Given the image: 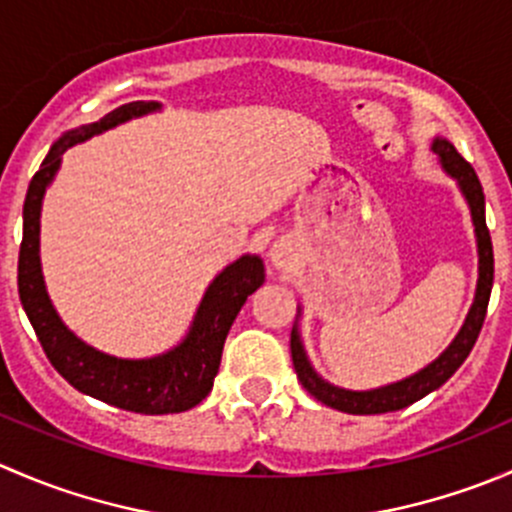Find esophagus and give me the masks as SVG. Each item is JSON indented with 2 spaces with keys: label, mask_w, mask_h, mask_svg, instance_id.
Masks as SVG:
<instances>
[{
  "label": "esophagus",
  "mask_w": 512,
  "mask_h": 512,
  "mask_svg": "<svg viewBox=\"0 0 512 512\" xmlns=\"http://www.w3.org/2000/svg\"><path fill=\"white\" fill-rule=\"evenodd\" d=\"M272 262H275V267H280V270H287V267L292 265V252H289V247L287 245L272 247Z\"/></svg>",
  "instance_id": "esophagus-1"
}]
</instances>
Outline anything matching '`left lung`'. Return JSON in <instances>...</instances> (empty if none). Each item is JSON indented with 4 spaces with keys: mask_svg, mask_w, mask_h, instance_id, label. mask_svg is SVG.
I'll return each instance as SVG.
<instances>
[{
    "mask_svg": "<svg viewBox=\"0 0 512 512\" xmlns=\"http://www.w3.org/2000/svg\"><path fill=\"white\" fill-rule=\"evenodd\" d=\"M433 153L441 158L443 168H446L448 173L461 183L463 195H466L468 205H471L473 225H476V237H478V257H480L476 302H473L471 312H468L466 317V324H463V329L458 332V337L453 339L451 347L438 356L433 364H428L426 369L418 371L414 376H409V379L399 381V384H391V386H384V389H374V391H347L319 379V376L314 374L312 366H309L307 356H304L297 329H292L289 349H292V364H294V371H297L299 384H302L314 399L322 401L324 406H332V409L344 411V414H356V416L386 414V411L406 409V406H411L414 401L423 399V396L431 394L433 389L446 384V381L456 374V369L466 361V356L471 354L480 329H483L485 312H488L490 289H493V272H495L493 242H490V230L488 225H485V195H483V188H480V180L476 170H473V165L468 163V160L463 158L451 143L443 141V138H436V141H433Z\"/></svg>",
    "mask_w": 512,
    "mask_h": 512,
    "instance_id": "1",
    "label": "left lung"
}]
</instances>
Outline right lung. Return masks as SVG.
I'll return each mask as SVG.
<instances>
[{
	"label": "right lung",
	"instance_id": "obj_1",
	"mask_svg": "<svg viewBox=\"0 0 512 512\" xmlns=\"http://www.w3.org/2000/svg\"><path fill=\"white\" fill-rule=\"evenodd\" d=\"M156 108L158 103L146 101L123 103L116 111L106 113L101 121L76 128L51 146L29 183L27 200H24V237L19 247L17 275L19 299L51 366L81 394L94 396L116 409L148 416L188 411L210 394L215 374L220 369L227 332L245 299L265 282L262 260L250 255L240 257L215 277L200 302L188 339L173 352L141 361L116 359V356H106L86 347L56 317L46 297L39 265V213L46 185L59 170L61 153L66 148Z\"/></svg>",
	"mask_w": 512,
	"mask_h": 512
}]
</instances>
